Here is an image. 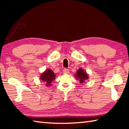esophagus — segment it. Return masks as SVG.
Segmentation results:
<instances>
[{
	"label": "esophagus",
	"instance_id": "34e87169",
	"mask_svg": "<svg viewBox=\"0 0 129 129\" xmlns=\"http://www.w3.org/2000/svg\"><path fill=\"white\" fill-rule=\"evenodd\" d=\"M63 73L64 74H68L69 73V69L65 68L64 70H63Z\"/></svg>",
	"mask_w": 129,
	"mask_h": 129
}]
</instances>
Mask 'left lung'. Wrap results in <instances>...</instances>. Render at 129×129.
I'll return each instance as SVG.
<instances>
[{"label": "left lung", "mask_w": 129, "mask_h": 129, "mask_svg": "<svg viewBox=\"0 0 129 129\" xmlns=\"http://www.w3.org/2000/svg\"><path fill=\"white\" fill-rule=\"evenodd\" d=\"M75 77L77 80H79L81 84L85 82L86 80L88 79L89 75L86 72L84 71V70L82 68H80L76 71L75 74Z\"/></svg>", "instance_id": "obj_1"}]
</instances>
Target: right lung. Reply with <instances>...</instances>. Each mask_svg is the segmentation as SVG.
<instances>
[{"mask_svg": "<svg viewBox=\"0 0 129 129\" xmlns=\"http://www.w3.org/2000/svg\"><path fill=\"white\" fill-rule=\"evenodd\" d=\"M55 74L50 69L45 70L44 72L41 73L40 76V81H41L42 82H44V84L47 87L52 86L51 83L55 79Z\"/></svg>", "mask_w": 129, "mask_h": 129, "instance_id": "1", "label": "right lung"}]
</instances>
